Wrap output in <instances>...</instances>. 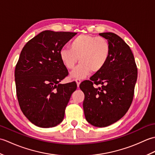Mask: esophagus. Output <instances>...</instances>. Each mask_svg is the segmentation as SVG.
Segmentation results:
<instances>
[{"label":"esophagus","instance_id":"34e87169","mask_svg":"<svg viewBox=\"0 0 155 155\" xmlns=\"http://www.w3.org/2000/svg\"><path fill=\"white\" fill-rule=\"evenodd\" d=\"M75 81H76V82H77V87H79V84H80V83H81V80L80 79V78H76V79H75Z\"/></svg>","mask_w":155,"mask_h":155}]
</instances>
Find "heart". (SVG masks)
<instances>
[{"label": "heart", "mask_w": 155, "mask_h": 155, "mask_svg": "<svg viewBox=\"0 0 155 155\" xmlns=\"http://www.w3.org/2000/svg\"><path fill=\"white\" fill-rule=\"evenodd\" d=\"M110 45L106 38L91 35H81L71 42L69 48L60 51L61 60L67 69H72L79 59L81 63L71 72L74 78H84L93 72H98L108 61Z\"/></svg>", "instance_id": "b5f03b06"}]
</instances>
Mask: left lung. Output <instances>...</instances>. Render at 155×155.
Wrapping results in <instances>:
<instances>
[{
  "mask_svg": "<svg viewBox=\"0 0 155 155\" xmlns=\"http://www.w3.org/2000/svg\"><path fill=\"white\" fill-rule=\"evenodd\" d=\"M111 51L108 61L90 81L80 88L84 94L83 109L87 120L97 127H105L118 121L127 113L133 100L137 68L132 51L119 36L103 32ZM101 86L98 88L94 84Z\"/></svg>",
  "mask_w": 155,
  "mask_h": 155,
  "instance_id": "8db88e82",
  "label": "left lung"
}]
</instances>
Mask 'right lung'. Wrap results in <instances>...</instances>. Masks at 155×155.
Masks as SVG:
<instances>
[{"label":"right lung","instance_id":"1","mask_svg":"<svg viewBox=\"0 0 155 155\" xmlns=\"http://www.w3.org/2000/svg\"><path fill=\"white\" fill-rule=\"evenodd\" d=\"M77 35L71 32H41L23 47L15 71L16 96L20 108L32 124L39 127L57 126L76 82L59 83L68 74L61 60L60 51Z\"/></svg>","mask_w":155,"mask_h":155}]
</instances>
